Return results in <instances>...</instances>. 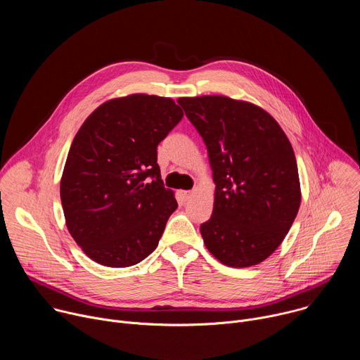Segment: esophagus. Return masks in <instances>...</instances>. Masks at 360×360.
<instances>
[{
    "mask_svg": "<svg viewBox=\"0 0 360 360\" xmlns=\"http://www.w3.org/2000/svg\"><path fill=\"white\" fill-rule=\"evenodd\" d=\"M181 196H182L184 200H188L192 196V192L191 191H181Z\"/></svg>",
    "mask_w": 360,
    "mask_h": 360,
    "instance_id": "1",
    "label": "esophagus"
}]
</instances>
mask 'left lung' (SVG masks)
Masks as SVG:
<instances>
[{"instance_id": "8db88e82", "label": "left lung", "mask_w": 360, "mask_h": 360, "mask_svg": "<svg viewBox=\"0 0 360 360\" xmlns=\"http://www.w3.org/2000/svg\"><path fill=\"white\" fill-rule=\"evenodd\" d=\"M208 149L215 182L205 246L226 266L258 265L289 232L299 207L295 152L279 124L261 107L222 95L179 98Z\"/></svg>"}]
</instances>
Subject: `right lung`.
<instances>
[{
    "instance_id": "obj_1",
    "label": "right lung",
    "mask_w": 360,
    "mask_h": 360,
    "mask_svg": "<svg viewBox=\"0 0 360 360\" xmlns=\"http://www.w3.org/2000/svg\"><path fill=\"white\" fill-rule=\"evenodd\" d=\"M182 117L171 98L132 94L104 102L77 132L60 193L71 236L96 264L132 266L158 246L178 203L157 148Z\"/></svg>"
}]
</instances>
